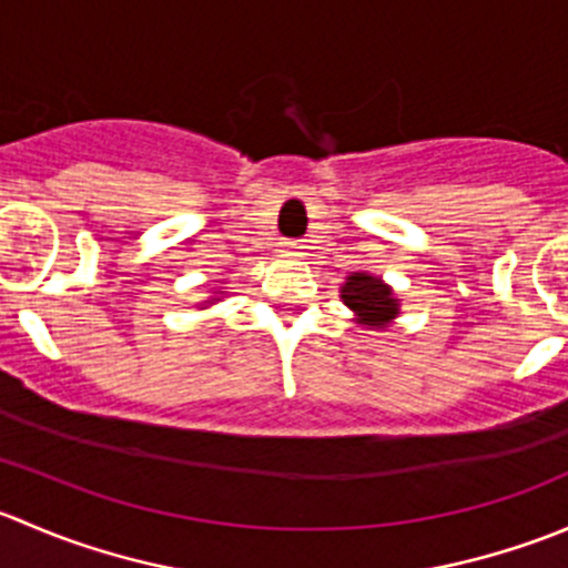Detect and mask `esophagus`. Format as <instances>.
Here are the masks:
<instances>
[{"mask_svg":"<svg viewBox=\"0 0 568 568\" xmlns=\"http://www.w3.org/2000/svg\"><path fill=\"white\" fill-rule=\"evenodd\" d=\"M280 252H283L285 257H300V255H305V244H302V242H283V244H280Z\"/></svg>","mask_w":568,"mask_h":568,"instance_id":"34e87169","label":"esophagus"}]
</instances>
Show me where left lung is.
<instances>
[{
	"label": "left lung",
	"mask_w": 568,
	"mask_h": 568,
	"mask_svg": "<svg viewBox=\"0 0 568 568\" xmlns=\"http://www.w3.org/2000/svg\"><path fill=\"white\" fill-rule=\"evenodd\" d=\"M341 300L357 316V324L371 326V329H385L398 316L400 305L390 285L368 272L348 274L341 288Z\"/></svg>",
	"instance_id": "8db88e82"
}]
</instances>
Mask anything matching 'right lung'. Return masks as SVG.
I'll use <instances>...</instances> for the list:
<instances>
[{
	"label": "right lung",
	"mask_w": 568,
	"mask_h": 568,
	"mask_svg": "<svg viewBox=\"0 0 568 568\" xmlns=\"http://www.w3.org/2000/svg\"><path fill=\"white\" fill-rule=\"evenodd\" d=\"M211 302H214V300H211Z\"/></svg>",
	"instance_id": "1"
}]
</instances>
